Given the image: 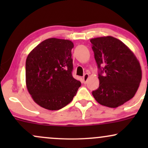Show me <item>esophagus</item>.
Masks as SVG:
<instances>
[{
    "label": "esophagus",
    "mask_w": 148,
    "mask_h": 148,
    "mask_svg": "<svg viewBox=\"0 0 148 148\" xmlns=\"http://www.w3.org/2000/svg\"><path fill=\"white\" fill-rule=\"evenodd\" d=\"M88 77H89V74H85L84 77H83V81H84V83L85 84L87 83V81H88Z\"/></svg>",
    "instance_id": "obj_1"
}]
</instances>
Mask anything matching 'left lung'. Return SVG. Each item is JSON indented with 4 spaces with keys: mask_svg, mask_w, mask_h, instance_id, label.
Instances as JSON below:
<instances>
[{
    "mask_svg": "<svg viewBox=\"0 0 148 148\" xmlns=\"http://www.w3.org/2000/svg\"><path fill=\"white\" fill-rule=\"evenodd\" d=\"M99 86L92 92L98 103L116 108L134 97L142 78L140 63L123 42L111 36L91 39Z\"/></svg>",
    "mask_w": 148,
    "mask_h": 148,
    "instance_id": "left-lung-1",
    "label": "left lung"
}]
</instances>
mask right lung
Here are the masks:
<instances>
[{
	"mask_svg": "<svg viewBox=\"0 0 148 148\" xmlns=\"http://www.w3.org/2000/svg\"><path fill=\"white\" fill-rule=\"evenodd\" d=\"M73 47L69 40L47 39L27 57V88L34 101L46 109L56 111L67 106L81 86L72 76Z\"/></svg>",
	"mask_w": 148,
	"mask_h": 148,
	"instance_id": "1",
	"label": "right lung"
}]
</instances>
